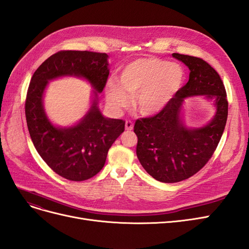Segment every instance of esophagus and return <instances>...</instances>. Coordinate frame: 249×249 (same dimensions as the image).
Returning a JSON list of instances; mask_svg holds the SVG:
<instances>
[{
  "label": "esophagus",
  "mask_w": 249,
  "mask_h": 249,
  "mask_svg": "<svg viewBox=\"0 0 249 249\" xmlns=\"http://www.w3.org/2000/svg\"><path fill=\"white\" fill-rule=\"evenodd\" d=\"M133 126H134V124H133L131 120H126V122H125V130L126 131H132Z\"/></svg>",
  "instance_id": "obj_1"
}]
</instances>
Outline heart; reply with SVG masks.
Instances as JSON below:
<instances>
[{
    "instance_id": "heart-1",
    "label": "heart",
    "mask_w": 249,
    "mask_h": 249,
    "mask_svg": "<svg viewBox=\"0 0 249 249\" xmlns=\"http://www.w3.org/2000/svg\"><path fill=\"white\" fill-rule=\"evenodd\" d=\"M119 83L110 81L106 89L107 101L113 108L124 107L130 96L141 115L159 114L173 99L184 83V71L177 63L154 57L140 58L120 71Z\"/></svg>"
}]
</instances>
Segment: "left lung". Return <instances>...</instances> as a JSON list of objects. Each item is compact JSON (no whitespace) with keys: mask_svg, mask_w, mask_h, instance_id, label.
<instances>
[{"mask_svg":"<svg viewBox=\"0 0 249 249\" xmlns=\"http://www.w3.org/2000/svg\"><path fill=\"white\" fill-rule=\"evenodd\" d=\"M190 71L189 81L159 114L137 119L134 132L136 154L149 176L162 183H178L198 172L211 159L219 143L228 119L229 103L218 72L202 59L173 53ZM205 95L216 108L205 126L188 128L181 110L187 97Z\"/></svg>","mask_w":249,"mask_h":249,"instance_id":"8db88e82","label":"left lung"}]
</instances>
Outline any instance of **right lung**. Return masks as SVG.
Segmentation results:
<instances>
[{
	"mask_svg": "<svg viewBox=\"0 0 249 249\" xmlns=\"http://www.w3.org/2000/svg\"><path fill=\"white\" fill-rule=\"evenodd\" d=\"M108 58L106 53L58 52L36 70L30 82L25 105L30 136L43 161L66 179L81 182L99 173L109 148L124 131L123 119L105 117L97 106L109 76ZM62 76L84 78L95 90L89 110L71 127L55 126L43 107L48 81Z\"/></svg>",
	"mask_w": 249,
	"mask_h": 249,
	"instance_id": "add662e5",
	"label": "right lung"
}]
</instances>
